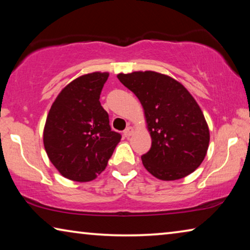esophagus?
Returning a JSON list of instances; mask_svg holds the SVG:
<instances>
[{
    "mask_svg": "<svg viewBox=\"0 0 250 250\" xmlns=\"http://www.w3.org/2000/svg\"><path fill=\"white\" fill-rule=\"evenodd\" d=\"M133 133V128L132 126H128V128H126L125 131H124V135L125 138H128V137H130L131 134Z\"/></svg>",
    "mask_w": 250,
    "mask_h": 250,
    "instance_id": "34e87169",
    "label": "esophagus"
}]
</instances>
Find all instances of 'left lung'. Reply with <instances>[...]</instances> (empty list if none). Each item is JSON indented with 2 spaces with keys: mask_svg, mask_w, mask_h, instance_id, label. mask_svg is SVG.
Returning <instances> with one entry per match:
<instances>
[{
  "mask_svg": "<svg viewBox=\"0 0 250 250\" xmlns=\"http://www.w3.org/2000/svg\"><path fill=\"white\" fill-rule=\"evenodd\" d=\"M118 79L145 109L151 149L141 156L145 167L163 181L191 174L201 166L209 131L201 108L175 79L155 71L119 74Z\"/></svg>",
  "mask_w": 250,
  "mask_h": 250,
  "instance_id": "obj_1",
  "label": "left lung"
}]
</instances>
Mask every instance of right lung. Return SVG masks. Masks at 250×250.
Here are the masks:
<instances>
[{
  "label": "right lung",
  "instance_id": "add662e5",
  "mask_svg": "<svg viewBox=\"0 0 250 250\" xmlns=\"http://www.w3.org/2000/svg\"><path fill=\"white\" fill-rule=\"evenodd\" d=\"M108 77L107 73H92L73 80L57 96L46 119V153L59 173L71 181L96 179L121 140L99 101Z\"/></svg>",
  "mask_w": 250,
  "mask_h": 250
}]
</instances>
